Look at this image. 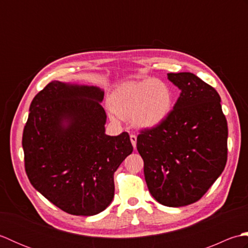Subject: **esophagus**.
<instances>
[{
	"mask_svg": "<svg viewBox=\"0 0 248 248\" xmlns=\"http://www.w3.org/2000/svg\"><path fill=\"white\" fill-rule=\"evenodd\" d=\"M130 140H131V143H132V146L134 148H136V135L135 134H131L130 135Z\"/></svg>",
	"mask_w": 248,
	"mask_h": 248,
	"instance_id": "1",
	"label": "esophagus"
}]
</instances>
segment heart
Masks as SVG:
<instances>
[{
    "label": "heart",
    "mask_w": 248,
    "mask_h": 248,
    "mask_svg": "<svg viewBox=\"0 0 248 248\" xmlns=\"http://www.w3.org/2000/svg\"><path fill=\"white\" fill-rule=\"evenodd\" d=\"M172 92L168 84L156 78L121 84L110 96V108L120 117H131L136 127L155 128L170 115ZM113 114V117H115Z\"/></svg>",
    "instance_id": "1"
}]
</instances>
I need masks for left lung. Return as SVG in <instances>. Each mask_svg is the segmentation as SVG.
<instances>
[{"mask_svg": "<svg viewBox=\"0 0 248 248\" xmlns=\"http://www.w3.org/2000/svg\"><path fill=\"white\" fill-rule=\"evenodd\" d=\"M180 89L173 109L138 136L150 194L167 207L196 202L227 162V120L215 89L191 72L167 73Z\"/></svg>", "mask_w": 248, "mask_h": 248, "instance_id": "1", "label": "left lung"}]
</instances>
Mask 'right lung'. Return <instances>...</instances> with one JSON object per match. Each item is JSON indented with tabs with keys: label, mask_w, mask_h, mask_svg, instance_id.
Returning a JSON list of instances; mask_svg holds the SVG:
<instances>
[{
	"label": "right lung",
	"mask_w": 248,
	"mask_h": 248,
	"mask_svg": "<svg viewBox=\"0 0 248 248\" xmlns=\"http://www.w3.org/2000/svg\"><path fill=\"white\" fill-rule=\"evenodd\" d=\"M104 92L52 81L36 94L23 130L29 180L56 207L92 217L114 198V172L133 147L130 136L105 134Z\"/></svg>",
	"instance_id": "obj_1"
}]
</instances>
